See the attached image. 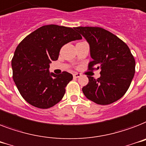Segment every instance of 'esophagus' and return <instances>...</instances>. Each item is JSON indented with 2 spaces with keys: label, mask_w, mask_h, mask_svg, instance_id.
I'll list each match as a JSON object with an SVG mask.
<instances>
[{
  "label": "esophagus",
  "mask_w": 146,
  "mask_h": 146,
  "mask_svg": "<svg viewBox=\"0 0 146 146\" xmlns=\"http://www.w3.org/2000/svg\"><path fill=\"white\" fill-rule=\"evenodd\" d=\"M81 76V74H80V73H74V74H73V77H74V78H79V77Z\"/></svg>",
  "instance_id": "esophagus-1"
}]
</instances>
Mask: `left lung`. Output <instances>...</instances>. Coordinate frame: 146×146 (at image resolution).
<instances>
[{"label": "left lung", "mask_w": 146, "mask_h": 146, "mask_svg": "<svg viewBox=\"0 0 146 146\" xmlns=\"http://www.w3.org/2000/svg\"><path fill=\"white\" fill-rule=\"evenodd\" d=\"M74 29L90 44L93 60L88 69H101L98 79L87 76L89 82L82 88L83 93L96 104L105 106L116 102L127 91L135 73L136 62L130 48L118 37L100 27Z\"/></svg>", "instance_id": "8db88e82"}]
</instances>
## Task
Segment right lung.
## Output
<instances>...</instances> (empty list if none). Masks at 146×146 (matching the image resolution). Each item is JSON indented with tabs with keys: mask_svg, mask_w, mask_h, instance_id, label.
<instances>
[{
	"mask_svg": "<svg viewBox=\"0 0 146 146\" xmlns=\"http://www.w3.org/2000/svg\"><path fill=\"white\" fill-rule=\"evenodd\" d=\"M82 37L69 27L47 25L26 36L12 59L13 78L21 96L31 106L49 108L60 102L73 76L67 72L50 73L51 61L59 58L60 49Z\"/></svg>",
	"mask_w": 146,
	"mask_h": 146,
	"instance_id": "right-lung-1",
	"label": "right lung"
}]
</instances>
